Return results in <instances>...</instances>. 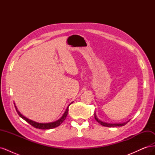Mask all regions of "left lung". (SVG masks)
<instances>
[{
  "instance_id": "obj_1",
  "label": "left lung",
  "mask_w": 155,
  "mask_h": 155,
  "mask_svg": "<svg viewBox=\"0 0 155 155\" xmlns=\"http://www.w3.org/2000/svg\"><path fill=\"white\" fill-rule=\"evenodd\" d=\"M94 118L98 123L100 124L101 125L105 126V127H121V126H124L125 124H127L129 121H130V120H129L127 121H126V122L118 123V124H117V123H114H114H107V122H105V121H101V120L98 118L97 116H96V112H94Z\"/></svg>"
}]
</instances>
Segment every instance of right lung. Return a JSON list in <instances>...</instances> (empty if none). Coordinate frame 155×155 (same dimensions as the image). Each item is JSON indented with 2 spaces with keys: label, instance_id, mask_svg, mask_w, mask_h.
<instances>
[{
  "label": "right lung",
  "instance_id": "1",
  "mask_svg": "<svg viewBox=\"0 0 155 155\" xmlns=\"http://www.w3.org/2000/svg\"><path fill=\"white\" fill-rule=\"evenodd\" d=\"M72 103L73 102H72L70 104H72ZM70 104H69V105ZM14 105H15V107L17 112L18 113V114L19 115L21 118H22L23 120H25L26 121H27L28 123L30 124L31 125L34 127L37 128V129H50L57 127L60 125L63 122L64 120L66 119V118H67L68 112V107H69V105H68L67 107V109H66V110H65V111L64 112V113L63 114L62 116L61 117V118L58 120L54 121V122H50V123H39V122H36V121H33L27 118L26 117H25V116H23L21 113V112L18 110L17 108V107L15 104V103H14Z\"/></svg>",
  "mask_w": 155,
  "mask_h": 155
}]
</instances>
